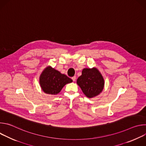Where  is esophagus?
I'll return each mask as SVG.
<instances>
[{
    "label": "esophagus",
    "instance_id": "1",
    "mask_svg": "<svg viewBox=\"0 0 146 146\" xmlns=\"http://www.w3.org/2000/svg\"><path fill=\"white\" fill-rule=\"evenodd\" d=\"M72 79L73 80V81H75L76 80V76H73V77H72Z\"/></svg>",
    "mask_w": 146,
    "mask_h": 146
}]
</instances>
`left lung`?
I'll return each instance as SVG.
<instances>
[{"instance_id": "8db88e82", "label": "left lung", "mask_w": 146, "mask_h": 146, "mask_svg": "<svg viewBox=\"0 0 146 146\" xmlns=\"http://www.w3.org/2000/svg\"><path fill=\"white\" fill-rule=\"evenodd\" d=\"M77 84L86 96L93 98L102 91L104 80L97 69L86 68L82 70V75L78 78Z\"/></svg>"}]
</instances>
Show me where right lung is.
I'll list each match as a JSON object with an SVG mask.
<instances>
[{
  "label": "right lung",
  "mask_w": 146,
  "mask_h": 146,
  "mask_svg": "<svg viewBox=\"0 0 146 146\" xmlns=\"http://www.w3.org/2000/svg\"><path fill=\"white\" fill-rule=\"evenodd\" d=\"M39 81L41 89L45 93L56 95L66 84L73 80L66 75L48 66L40 75Z\"/></svg>",
  "instance_id": "add662e5"
}]
</instances>
